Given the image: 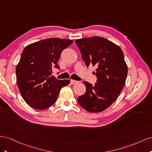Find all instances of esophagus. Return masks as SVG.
I'll list each match as a JSON object with an SVG mask.
<instances>
[{
    "label": "esophagus",
    "mask_w": 152,
    "mask_h": 152,
    "mask_svg": "<svg viewBox=\"0 0 152 152\" xmlns=\"http://www.w3.org/2000/svg\"><path fill=\"white\" fill-rule=\"evenodd\" d=\"M70 83H71L72 84H75L78 83V81L75 80H70Z\"/></svg>",
    "instance_id": "esophagus-1"
}]
</instances>
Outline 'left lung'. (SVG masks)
I'll return each mask as SVG.
<instances>
[{"label": "left lung", "instance_id": "obj_1", "mask_svg": "<svg viewBox=\"0 0 152 152\" xmlns=\"http://www.w3.org/2000/svg\"><path fill=\"white\" fill-rule=\"evenodd\" d=\"M75 43L86 66H97V83L84 82L86 93L77 102L87 112H101L117 99L125 84L127 66L124 53L117 45L101 37L77 39Z\"/></svg>", "mask_w": 152, "mask_h": 152}]
</instances>
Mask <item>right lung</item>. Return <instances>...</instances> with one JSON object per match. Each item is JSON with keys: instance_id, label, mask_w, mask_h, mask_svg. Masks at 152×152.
I'll return each instance as SVG.
<instances>
[{"instance_id": "1", "label": "right lung", "mask_w": 152, "mask_h": 152, "mask_svg": "<svg viewBox=\"0 0 152 152\" xmlns=\"http://www.w3.org/2000/svg\"><path fill=\"white\" fill-rule=\"evenodd\" d=\"M72 40L50 38L32 43L23 50L16 68V83L22 98L30 107L45 110L56 102L63 87L69 80L51 76L52 68L59 69L58 59Z\"/></svg>"}]
</instances>
